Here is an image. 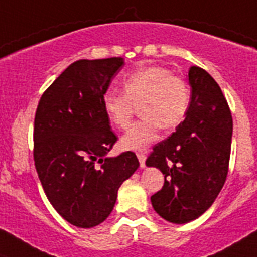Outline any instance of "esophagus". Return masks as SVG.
I'll use <instances>...</instances> for the list:
<instances>
[{
	"label": "esophagus",
	"instance_id": "1",
	"mask_svg": "<svg viewBox=\"0 0 257 257\" xmlns=\"http://www.w3.org/2000/svg\"><path fill=\"white\" fill-rule=\"evenodd\" d=\"M137 158H139L140 161V166H141L142 169L145 167V154L144 153H137Z\"/></svg>",
	"mask_w": 257,
	"mask_h": 257
}]
</instances>
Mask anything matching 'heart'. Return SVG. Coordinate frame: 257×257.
I'll return each instance as SVG.
<instances>
[{
    "label": "heart",
    "mask_w": 257,
    "mask_h": 257,
    "mask_svg": "<svg viewBox=\"0 0 257 257\" xmlns=\"http://www.w3.org/2000/svg\"><path fill=\"white\" fill-rule=\"evenodd\" d=\"M124 92L108 90L103 95V108L112 124L125 128L136 105L144 117L133 122L121 139L125 150H144L154 141L163 126L176 128L188 113L191 91L179 75L163 66H148L128 75Z\"/></svg>",
    "instance_id": "b5f03b06"
}]
</instances>
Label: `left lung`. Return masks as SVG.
Here are the masks:
<instances>
[{"instance_id": "1", "label": "left lung", "mask_w": 257, "mask_h": 257, "mask_svg": "<svg viewBox=\"0 0 257 257\" xmlns=\"http://www.w3.org/2000/svg\"><path fill=\"white\" fill-rule=\"evenodd\" d=\"M191 104L176 132L153 148L146 166L165 175L152 196L166 221L187 223L205 213L225 184L231 152L232 117L221 87L206 70L191 66Z\"/></svg>"}]
</instances>
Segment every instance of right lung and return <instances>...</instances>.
Here are the masks:
<instances>
[{
    "label": "right lung",
    "mask_w": 257,
    "mask_h": 257,
    "mask_svg": "<svg viewBox=\"0 0 257 257\" xmlns=\"http://www.w3.org/2000/svg\"><path fill=\"white\" fill-rule=\"evenodd\" d=\"M121 57L78 60L39 100L34 122V161L47 198L69 223L90 228L115 206L122 182L139 169L133 152L107 157L117 141L103 108Z\"/></svg>",
    "instance_id": "right-lung-1"
}]
</instances>
